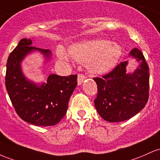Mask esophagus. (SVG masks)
Wrapping results in <instances>:
<instances>
[{"instance_id":"obj_1","label":"esophagus","mask_w":160,"mask_h":160,"mask_svg":"<svg viewBox=\"0 0 160 160\" xmlns=\"http://www.w3.org/2000/svg\"><path fill=\"white\" fill-rule=\"evenodd\" d=\"M86 79V76L83 74H78V85H80L83 83V82Z\"/></svg>"}]
</instances>
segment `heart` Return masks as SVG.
<instances>
[{
	"label": "heart",
	"instance_id": "obj_1",
	"mask_svg": "<svg viewBox=\"0 0 160 160\" xmlns=\"http://www.w3.org/2000/svg\"><path fill=\"white\" fill-rule=\"evenodd\" d=\"M60 54L61 57L66 58L62 51ZM69 54L78 62H88L89 69L92 72L103 74L116 66L122 54V49L116 43L97 40L75 44L69 49Z\"/></svg>",
	"mask_w": 160,
	"mask_h": 160
}]
</instances>
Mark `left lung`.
Returning <instances> with one entry per match:
<instances>
[{
    "label": "left lung",
    "mask_w": 160,
    "mask_h": 160,
    "mask_svg": "<svg viewBox=\"0 0 160 160\" xmlns=\"http://www.w3.org/2000/svg\"><path fill=\"white\" fill-rule=\"evenodd\" d=\"M129 55L140 62L132 74L126 73L128 61H124L101 78H94L98 91L94 100L95 107L100 116L109 122L131 119L148 103L149 66L138 48L132 49Z\"/></svg>",
    "instance_id": "1"
}]
</instances>
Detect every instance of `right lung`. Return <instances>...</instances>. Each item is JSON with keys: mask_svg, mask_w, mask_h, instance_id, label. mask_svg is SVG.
Returning a JSON list of instances; mask_svg holds the SVG:
<instances>
[{"mask_svg": "<svg viewBox=\"0 0 160 160\" xmlns=\"http://www.w3.org/2000/svg\"><path fill=\"white\" fill-rule=\"evenodd\" d=\"M30 38H22L10 53L7 62L5 85L18 116L38 126L58 124L68 109L69 98L77 85V75L60 76L51 74L47 82L35 84L23 75L21 62L26 55L38 51L49 60L50 50L31 46Z\"/></svg>", "mask_w": 160, "mask_h": 160, "instance_id": "obj_1", "label": "right lung"}]
</instances>
